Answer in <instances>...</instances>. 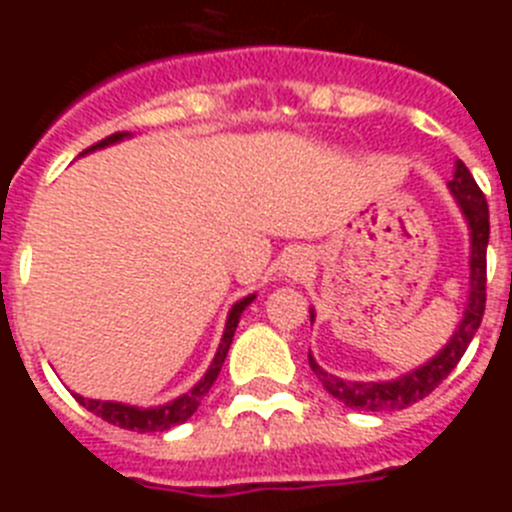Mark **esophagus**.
<instances>
[{
    "instance_id": "obj_1",
    "label": "esophagus",
    "mask_w": 512,
    "mask_h": 512,
    "mask_svg": "<svg viewBox=\"0 0 512 512\" xmlns=\"http://www.w3.org/2000/svg\"><path fill=\"white\" fill-rule=\"evenodd\" d=\"M305 266H307V261H305V256H302V253H289L287 259H284V274H287V277H300L302 271H305Z\"/></svg>"
}]
</instances>
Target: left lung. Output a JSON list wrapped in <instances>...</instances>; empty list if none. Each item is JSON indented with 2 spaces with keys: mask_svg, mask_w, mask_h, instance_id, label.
<instances>
[{
  "mask_svg": "<svg viewBox=\"0 0 512 512\" xmlns=\"http://www.w3.org/2000/svg\"><path fill=\"white\" fill-rule=\"evenodd\" d=\"M451 194L459 202L464 220L469 225V238H472V253H469V300L464 318L456 325L454 336L446 346L438 351L433 359L418 366L415 372L402 374L392 382H346L341 377H333L325 369H320L318 361L310 359V369L320 379L330 395L341 400L346 408L369 410V413H382V410H402L431 395L443 379L449 377L461 361L467 346L477 333L482 315H485L487 300V241H490V210L482 189L477 187L474 176L461 161H456L454 179L449 182ZM312 318V315H310Z\"/></svg>",
  "mask_w": 512,
  "mask_h": 512,
  "instance_id": "8db88e82",
  "label": "left lung"
}]
</instances>
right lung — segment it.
Listing matches in <instances>:
<instances>
[{
    "label": "right lung",
    "mask_w": 512,
    "mask_h": 512,
    "mask_svg": "<svg viewBox=\"0 0 512 512\" xmlns=\"http://www.w3.org/2000/svg\"><path fill=\"white\" fill-rule=\"evenodd\" d=\"M122 138H130V133L107 135V138L99 140V143H94V146L87 148L84 153H92V151H97V148L112 146V143H117V140H122ZM84 153H81V156H84ZM253 297H256V295L243 297L241 302H235V305L230 307L228 323H225L223 338H220V348H217L215 359H212V364H210V369H207L205 377L194 384L187 395L176 397V400L166 402V405H158V408H135V405H122V402L89 400V397H81V395H74V397L79 400V405H84V408L89 410V413L99 415V418L107 420V423H112V425L128 428V431L158 433V431H169V428H174V425L184 423V420L192 418L194 410L200 408L202 397H205L207 392H210L212 384H215L217 374H220V369H223L225 356H228L230 343H233L235 328H238V320H241V312L246 310L248 305H251Z\"/></svg>",
    "instance_id": "1"
}]
</instances>
